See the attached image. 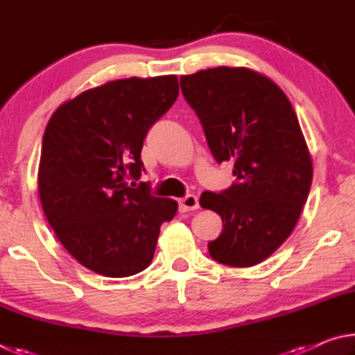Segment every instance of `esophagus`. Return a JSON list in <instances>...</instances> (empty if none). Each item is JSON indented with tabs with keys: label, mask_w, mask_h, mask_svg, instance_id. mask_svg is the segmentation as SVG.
I'll return each instance as SVG.
<instances>
[{
	"label": "esophagus",
	"mask_w": 355,
	"mask_h": 355,
	"mask_svg": "<svg viewBox=\"0 0 355 355\" xmlns=\"http://www.w3.org/2000/svg\"><path fill=\"white\" fill-rule=\"evenodd\" d=\"M199 208V199L194 194H188L183 199L178 200V209L180 213H186V211H194V209Z\"/></svg>",
	"instance_id": "obj_1"
}]
</instances>
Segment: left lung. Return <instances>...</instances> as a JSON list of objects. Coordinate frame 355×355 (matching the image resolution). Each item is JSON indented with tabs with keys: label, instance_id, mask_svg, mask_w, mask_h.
Wrapping results in <instances>:
<instances>
[{
	"label": "left lung",
	"instance_id": "1",
	"mask_svg": "<svg viewBox=\"0 0 355 355\" xmlns=\"http://www.w3.org/2000/svg\"><path fill=\"white\" fill-rule=\"evenodd\" d=\"M180 84L214 159L235 164L236 183L200 196V207L222 219L209 255L254 266L286 241L309 197L313 164L296 112L277 84L245 67L200 70Z\"/></svg>",
	"mask_w": 355,
	"mask_h": 355
}]
</instances>
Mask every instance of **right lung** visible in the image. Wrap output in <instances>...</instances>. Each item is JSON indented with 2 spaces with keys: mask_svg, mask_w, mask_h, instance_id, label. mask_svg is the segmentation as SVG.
<instances>
[{
  "mask_svg": "<svg viewBox=\"0 0 355 355\" xmlns=\"http://www.w3.org/2000/svg\"><path fill=\"white\" fill-rule=\"evenodd\" d=\"M178 97L175 75L125 78L65 101L48 120L39 163V197L65 250L105 277L146 269L173 199L128 186L144 171L147 131Z\"/></svg>",
  "mask_w": 355,
  "mask_h": 355,
  "instance_id": "obj_1",
  "label": "right lung"
}]
</instances>
